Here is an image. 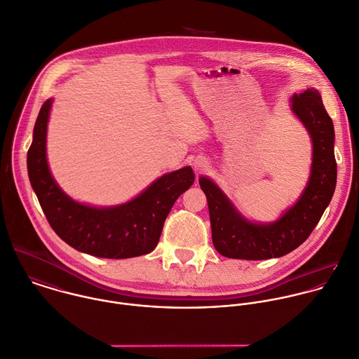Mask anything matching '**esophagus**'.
Here are the masks:
<instances>
[{"label":"esophagus","instance_id":"obj_1","mask_svg":"<svg viewBox=\"0 0 359 359\" xmlns=\"http://www.w3.org/2000/svg\"><path fill=\"white\" fill-rule=\"evenodd\" d=\"M201 168H204V166H203V165H197V166H196V169H197V170H200Z\"/></svg>","mask_w":359,"mask_h":359}]
</instances>
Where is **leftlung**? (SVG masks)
I'll use <instances>...</instances> for the list:
<instances>
[{
    "instance_id": "8db88e82",
    "label": "left lung",
    "mask_w": 359,
    "mask_h": 359,
    "mask_svg": "<svg viewBox=\"0 0 359 359\" xmlns=\"http://www.w3.org/2000/svg\"><path fill=\"white\" fill-rule=\"evenodd\" d=\"M291 102L292 111L312 138L313 158L301 198L280 219L270 224L250 222L211 179H198L208 203L212 243L225 257L266 260L288 255L309 238L332 201L337 182L333 121L315 88L295 93Z\"/></svg>"
}]
</instances>
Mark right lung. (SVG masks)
Wrapping results in <instances>:
<instances>
[{"label":"right lung","mask_w":359,"mask_h":359,"mask_svg":"<svg viewBox=\"0 0 359 359\" xmlns=\"http://www.w3.org/2000/svg\"><path fill=\"white\" fill-rule=\"evenodd\" d=\"M53 99L36 118L27 151V173L53 231L78 252L104 259H130L152 252L175 201L193 183L190 166L166 173L126 204L97 208L74 201L53 179L46 156L47 121Z\"/></svg>","instance_id":"obj_1"}]
</instances>
